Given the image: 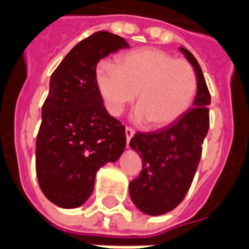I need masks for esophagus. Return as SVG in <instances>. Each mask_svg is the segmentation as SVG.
<instances>
[{
	"label": "esophagus",
	"instance_id": "esophagus-1",
	"mask_svg": "<svg viewBox=\"0 0 249 249\" xmlns=\"http://www.w3.org/2000/svg\"><path fill=\"white\" fill-rule=\"evenodd\" d=\"M125 136H126V142L129 145L130 140H132V137L134 136V130L132 129V128H129V126H126V128H125Z\"/></svg>",
	"mask_w": 249,
	"mask_h": 249
}]
</instances>
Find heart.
Returning a JSON list of instances; mask_svg holds the SVG:
<instances>
[{
	"label": "heart",
	"mask_w": 249,
	"mask_h": 249,
	"mask_svg": "<svg viewBox=\"0 0 249 249\" xmlns=\"http://www.w3.org/2000/svg\"><path fill=\"white\" fill-rule=\"evenodd\" d=\"M97 87L110 115L120 116L137 95L134 119L165 128L185 115L198 91L194 67L160 49H141L119 58L117 66L100 63Z\"/></svg>",
	"instance_id": "obj_1"
}]
</instances>
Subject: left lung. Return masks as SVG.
Here are the masks:
<instances>
[{
	"label": "left lung",
	"mask_w": 249,
	"mask_h": 249,
	"mask_svg": "<svg viewBox=\"0 0 249 249\" xmlns=\"http://www.w3.org/2000/svg\"><path fill=\"white\" fill-rule=\"evenodd\" d=\"M194 67L198 91L194 107L181 119L156 132L134 134L130 148L142 158V170L129 183L130 199L148 215H162L181 203L199 165L210 125L209 88L199 63L189 50L179 49Z\"/></svg>",
	"instance_id": "obj_1"
}]
</instances>
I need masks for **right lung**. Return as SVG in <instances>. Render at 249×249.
Here are the masks:
<instances>
[{
	"instance_id": "1",
	"label": "right lung",
	"mask_w": 249,
	"mask_h": 249,
	"mask_svg": "<svg viewBox=\"0 0 249 249\" xmlns=\"http://www.w3.org/2000/svg\"><path fill=\"white\" fill-rule=\"evenodd\" d=\"M128 47L124 38L97 31L79 42L50 78L36 136V169L42 193L59 207L82 206L93 191L96 171L124 152L125 126L107 112L96 66Z\"/></svg>"
}]
</instances>
